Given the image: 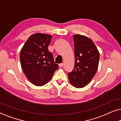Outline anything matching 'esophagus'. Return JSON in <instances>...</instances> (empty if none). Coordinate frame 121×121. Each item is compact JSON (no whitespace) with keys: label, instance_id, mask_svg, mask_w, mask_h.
<instances>
[{"label":"esophagus","instance_id":"1","mask_svg":"<svg viewBox=\"0 0 121 121\" xmlns=\"http://www.w3.org/2000/svg\"><path fill=\"white\" fill-rule=\"evenodd\" d=\"M63 63H60V64H59V67H63Z\"/></svg>","mask_w":121,"mask_h":121}]
</instances>
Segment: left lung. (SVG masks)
I'll return each mask as SVG.
<instances>
[{
	"label": "left lung",
	"mask_w": 121,
	"mask_h": 121,
	"mask_svg": "<svg viewBox=\"0 0 121 121\" xmlns=\"http://www.w3.org/2000/svg\"><path fill=\"white\" fill-rule=\"evenodd\" d=\"M75 63L73 70L68 73L71 84L83 88L90 82L97 71L99 53L91 39L80 35H73Z\"/></svg>",
	"instance_id": "left-lung-1"
}]
</instances>
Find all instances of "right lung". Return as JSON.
Segmentation results:
<instances>
[{
  "label": "right lung",
  "instance_id": "add662e5",
  "mask_svg": "<svg viewBox=\"0 0 121 121\" xmlns=\"http://www.w3.org/2000/svg\"><path fill=\"white\" fill-rule=\"evenodd\" d=\"M51 35L38 33L29 37L20 51V64L26 77L37 86L47 83L58 69L48 50Z\"/></svg>",
  "mask_w": 121,
  "mask_h": 121
}]
</instances>
